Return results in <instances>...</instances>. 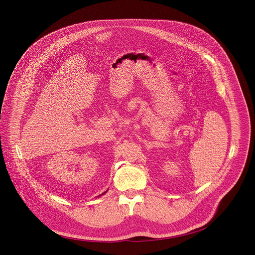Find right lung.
Masks as SVG:
<instances>
[{
    "label": "right lung",
    "mask_w": 255,
    "mask_h": 255,
    "mask_svg": "<svg viewBox=\"0 0 255 255\" xmlns=\"http://www.w3.org/2000/svg\"><path fill=\"white\" fill-rule=\"evenodd\" d=\"M106 192H107V191H105V192H104V193H106ZM104 193H102V194H104Z\"/></svg>",
    "instance_id": "right-lung-1"
}]
</instances>
